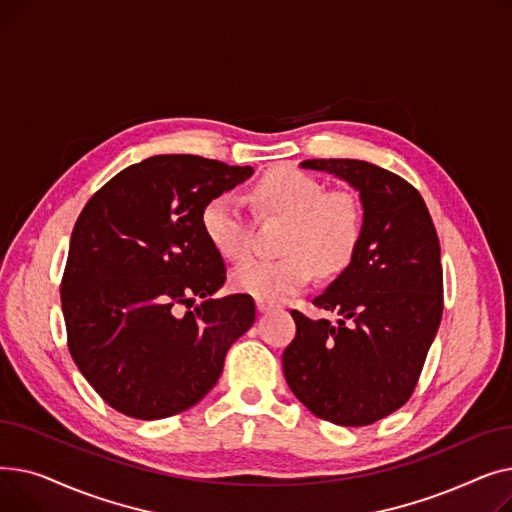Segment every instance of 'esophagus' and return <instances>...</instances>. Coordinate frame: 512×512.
<instances>
[{
    "mask_svg": "<svg viewBox=\"0 0 512 512\" xmlns=\"http://www.w3.org/2000/svg\"><path fill=\"white\" fill-rule=\"evenodd\" d=\"M255 303H257V311H259V313H265V311H270V309H272V305L267 303V301H261V299H257Z\"/></svg>",
    "mask_w": 512,
    "mask_h": 512,
    "instance_id": "esophagus-1",
    "label": "esophagus"
}]
</instances>
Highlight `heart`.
Returning <instances> with one entry per match:
<instances>
[{"label": "heart", "mask_w": 512, "mask_h": 512, "mask_svg": "<svg viewBox=\"0 0 512 512\" xmlns=\"http://www.w3.org/2000/svg\"><path fill=\"white\" fill-rule=\"evenodd\" d=\"M261 218H282L280 257L249 259L230 276L236 290L267 303L297 294L315 274L334 276L353 261L365 234L361 201L346 191H324L313 176L276 168L259 178L251 191ZM201 226L211 245L226 259L238 261L251 253L253 224L240 197L220 193L207 201Z\"/></svg>", "instance_id": "b5f03b06"}]
</instances>
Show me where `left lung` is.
Masks as SVG:
<instances>
[{"mask_svg":"<svg viewBox=\"0 0 512 512\" xmlns=\"http://www.w3.org/2000/svg\"><path fill=\"white\" fill-rule=\"evenodd\" d=\"M355 186L365 234L346 270L313 299L338 319L292 309L297 336L284 378L319 419L361 427L400 409L415 392L444 309L440 240L417 188L359 159H305Z\"/></svg>","mask_w":512,"mask_h":512,"instance_id":"left-lung-1","label":"left lung"}]
</instances>
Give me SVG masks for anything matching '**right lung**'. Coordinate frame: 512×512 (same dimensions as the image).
Wrapping results in <instances>:
<instances>
[{
	"mask_svg": "<svg viewBox=\"0 0 512 512\" xmlns=\"http://www.w3.org/2000/svg\"><path fill=\"white\" fill-rule=\"evenodd\" d=\"M251 174L199 155H153L80 211L60 286L68 351L118 413L151 421L191 409L253 326L251 294L209 299L226 265L201 226L207 201ZM195 296L204 303L191 312Z\"/></svg>",
	"mask_w": 512,
	"mask_h": 512,
	"instance_id": "obj_1",
	"label": "right lung"
}]
</instances>
